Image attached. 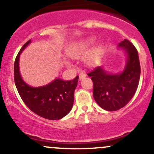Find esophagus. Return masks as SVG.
Returning a JSON list of instances; mask_svg holds the SVG:
<instances>
[{
  "instance_id": "1",
  "label": "esophagus",
  "mask_w": 154,
  "mask_h": 154,
  "mask_svg": "<svg viewBox=\"0 0 154 154\" xmlns=\"http://www.w3.org/2000/svg\"><path fill=\"white\" fill-rule=\"evenodd\" d=\"M85 77H86V75L84 73V72H80V73H79V79H82L83 78H85Z\"/></svg>"
}]
</instances>
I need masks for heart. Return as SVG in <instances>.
<instances>
[{
    "label": "heart",
    "instance_id": "b5f03b06",
    "mask_svg": "<svg viewBox=\"0 0 154 154\" xmlns=\"http://www.w3.org/2000/svg\"><path fill=\"white\" fill-rule=\"evenodd\" d=\"M94 43V39L90 38L85 41L79 42V43H76L73 47L72 48L71 50L69 51L68 55L72 59H80L84 58L86 55L88 54L90 48L93 43ZM102 48L101 47L98 46L95 48L94 50H93L88 55L86 58V61L88 64L95 65L99 61L100 55H101ZM69 66H71V63H67Z\"/></svg>",
    "mask_w": 154,
    "mask_h": 154
}]
</instances>
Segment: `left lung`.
I'll use <instances>...</instances> for the list:
<instances>
[{"label":"left lung","instance_id":"obj_1","mask_svg":"<svg viewBox=\"0 0 154 154\" xmlns=\"http://www.w3.org/2000/svg\"><path fill=\"white\" fill-rule=\"evenodd\" d=\"M128 56L125 70L121 74L109 75L101 67L88 74L93 82V98L102 109L119 110L129 103L137 91L140 75L138 53L134 45L125 39L119 44Z\"/></svg>","mask_w":154,"mask_h":154}]
</instances>
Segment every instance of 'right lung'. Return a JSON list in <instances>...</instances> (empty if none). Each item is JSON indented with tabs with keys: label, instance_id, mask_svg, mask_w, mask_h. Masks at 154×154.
I'll return each instance as SVG.
<instances>
[{
	"label": "right lung",
	"instance_id": "add662e5",
	"mask_svg": "<svg viewBox=\"0 0 154 154\" xmlns=\"http://www.w3.org/2000/svg\"><path fill=\"white\" fill-rule=\"evenodd\" d=\"M30 42L28 40L23 45L16 57L14 66L16 87L24 103L35 114L49 120L60 119L71 111L79 77L70 81L56 79L50 84L39 88L26 84L19 73V60L22 51Z\"/></svg>",
	"mask_w": 154,
	"mask_h": 154
}]
</instances>
